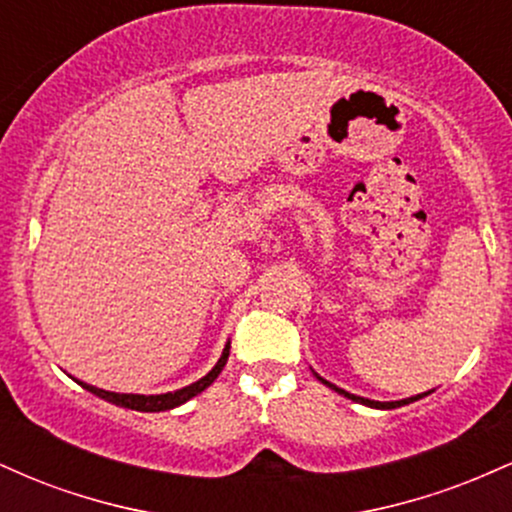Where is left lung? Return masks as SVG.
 Instances as JSON below:
<instances>
[{"instance_id": "1", "label": "left lung", "mask_w": 512, "mask_h": 512, "mask_svg": "<svg viewBox=\"0 0 512 512\" xmlns=\"http://www.w3.org/2000/svg\"><path fill=\"white\" fill-rule=\"evenodd\" d=\"M317 380H322L320 375H317ZM322 383L325 385H330L332 390H337L339 395H344V397H349V399H354V402H361V404H368V407H375V409H397V407H404V404H409V402H416V399H421L426 395H416V397H409V399H399V402H373V399H363V397H356V395H349V392L346 390H339L337 385H332V383H327V380H322Z\"/></svg>"}]
</instances>
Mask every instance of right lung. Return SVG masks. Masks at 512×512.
Returning <instances> with one entry per match:
<instances>
[{
    "label": "right lung",
    "mask_w": 512,
    "mask_h": 512,
    "mask_svg": "<svg viewBox=\"0 0 512 512\" xmlns=\"http://www.w3.org/2000/svg\"><path fill=\"white\" fill-rule=\"evenodd\" d=\"M228 351H231V344H226V349H223V354L219 358V363H216L214 368L209 370L207 375H204L202 380H197V383L182 387V390H175V392H166V395H120V392H108V390H98V387L93 385H86V383H79L84 390L93 392L96 397L101 399H108V402L117 404V407H125V409H134V411H166V409H173V407H180V404H185L187 399H192L195 395H199L202 390H207V387L214 383L216 378H219V373L226 366L228 361Z\"/></svg>",
    "instance_id": "right-lung-1"
}]
</instances>
